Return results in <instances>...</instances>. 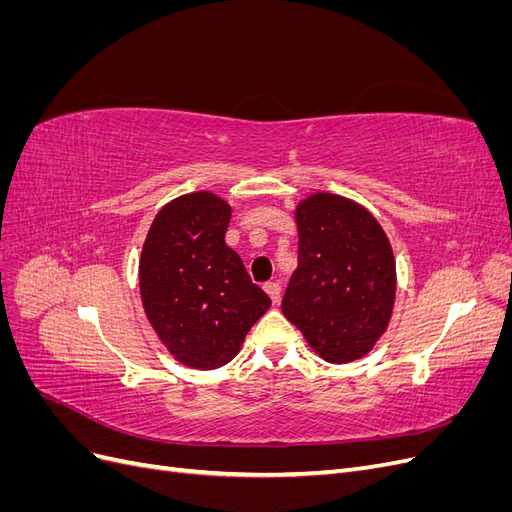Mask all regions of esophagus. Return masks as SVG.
<instances>
[{
    "mask_svg": "<svg viewBox=\"0 0 512 512\" xmlns=\"http://www.w3.org/2000/svg\"><path fill=\"white\" fill-rule=\"evenodd\" d=\"M265 292L269 294L273 303H277V301L282 299V286L277 284V282H269V284H265Z\"/></svg>",
    "mask_w": 512,
    "mask_h": 512,
    "instance_id": "obj_1",
    "label": "esophagus"
}]
</instances>
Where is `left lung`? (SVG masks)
Wrapping results in <instances>:
<instances>
[{
    "mask_svg": "<svg viewBox=\"0 0 512 512\" xmlns=\"http://www.w3.org/2000/svg\"><path fill=\"white\" fill-rule=\"evenodd\" d=\"M299 265L282 299L284 316L329 363H350L376 346L395 303L389 237L365 207L318 192L294 211Z\"/></svg>",
    "mask_w": 512,
    "mask_h": 512,
    "instance_id": "left-lung-1",
    "label": "left lung"
}]
</instances>
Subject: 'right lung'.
<instances>
[{"mask_svg": "<svg viewBox=\"0 0 512 512\" xmlns=\"http://www.w3.org/2000/svg\"><path fill=\"white\" fill-rule=\"evenodd\" d=\"M230 205L211 192L170 200L138 262L145 314L168 352L194 369L222 367L271 299L224 241Z\"/></svg>", "mask_w": 512, "mask_h": 512, "instance_id": "add662e5", "label": "right lung"}]
</instances>
